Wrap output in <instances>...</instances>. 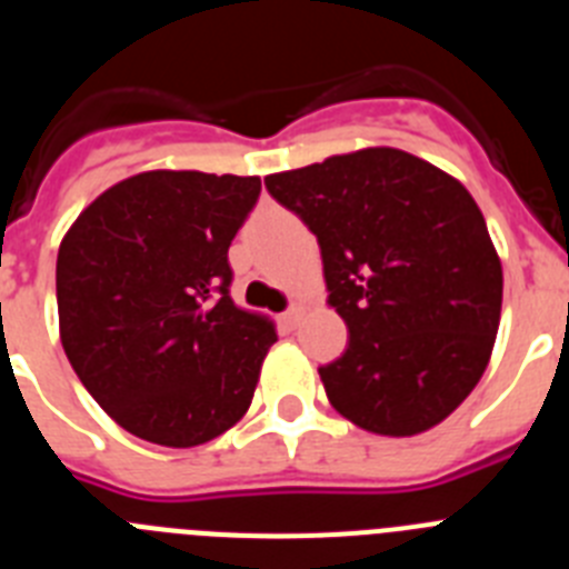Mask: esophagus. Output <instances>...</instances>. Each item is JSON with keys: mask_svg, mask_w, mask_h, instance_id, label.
Segmentation results:
<instances>
[{"mask_svg": "<svg viewBox=\"0 0 569 569\" xmlns=\"http://www.w3.org/2000/svg\"><path fill=\"white\" fill-rule=\"evenodd\" d=\"M299 319H301V308H290L281 313V325H284V328H296V325H299Z\"/></svg>", "mask_w": 569, "mask_h": 569, "instance_id": "esophagus-1", "label": "esophagus"}]
</instances>
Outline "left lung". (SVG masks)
I'll return each mask as SVG.
<instances>
[{
    "mask_svg": "<svg viewBox=\"0 0 569 569\" xmlns=\"http://www.w3.org/2000/svg\"><path fill=\"white\" fill-rule=\"evenodd\" d=\"M321 248L347 350L319 367L330 405L379 436L425 433L479 385L501 319V261L453 176L365 148L264 179Z\"/></svg>",
    "mask_w": 569,
    "mask_h": 569,
    "instance_id": "8db88e82",
    "label": "left lung"
}]
</instances>
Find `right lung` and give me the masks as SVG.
I'll list each match as a JSON object with an SVG mask.
<instances>
[{
	"label": "right lung",
	"mask_w": 569,
	"mask_h": 569,
	"mask_svg": "<svg viewBox=\"0 0 569 569\" xmlns=\"http://www.w3.org/2000/svg\"><path fill=\"white\" fill-rule=\"evenodd\" d=\"M259 190V176L148 170L104 190L64 233V356L128 433L196 447L248 413L276 330L230 299L228 248Z\"/></svg>",
	"instance_id": "1"
}]
</instances>
